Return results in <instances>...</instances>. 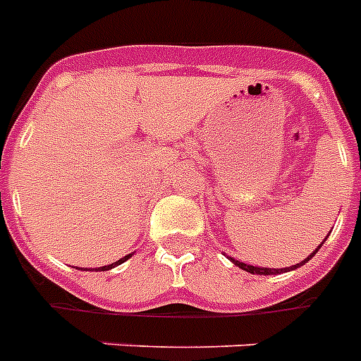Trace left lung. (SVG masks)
<instances>
[{
	"label": "left lung",
	"mask_w": 361,
	"mask_h": 361,
	"mask_svg": "<svg viewBox=\"0 0 361 361\" xmlns=\"http://www.w3.org/2000/svg\"><path fill=\"white\" fill-rule=\"evenodd\" d=\"M324 241H326V237H324ZM324 241H323V243H324ZM323 243H321V245H323ZM319 248H321V247L315 248V252H312V254H310V256H307L306 259H304V262L297 263V265H293V267H286V269H267V267H254V265H247V263L237 262V259H233V257H230V262H231V263H235V265L239 267V269H243V271L250 272V274H259V276H271V274H280V272L295 271V269H298V267H302L304 263L310 262V259H312V257L315 256V254H317Z\"/></svg>",
	"instance_id": "left-lung-1"
}]
</instances>
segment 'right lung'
<instances>
[{
    "label": "right lung",
    "instance_id": "add662e5",
    "mask_svg": "<svg viewBox=\"0 0 361 361\" xmlns=\"http://www.w3.org/2000/svg\"><path fill=\"white\" fill-rule=\"evenodd\" d=\"M131 257V254L130 256H124V257H120L118 262H114V263H111V265H105V267H98V269H96V271H109V269H113V267H116V265H120V263H124L126 259H130ZM85 271V269H83ZM90 271H92V269H90Z\"/></svg>",
    "mask_w": 361,
    "mask_h": 361
}]
</instances>
